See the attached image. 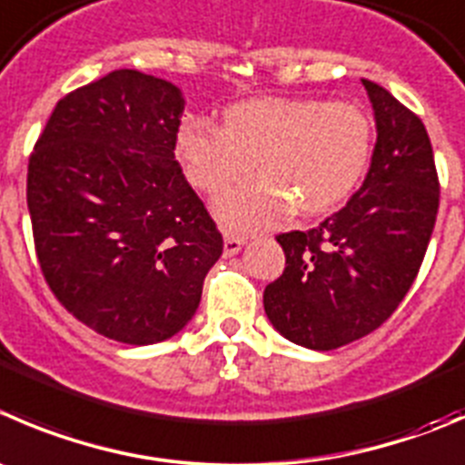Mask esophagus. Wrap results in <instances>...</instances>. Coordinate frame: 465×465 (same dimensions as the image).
<instances>
[{"mask_svg":"<svg viewBox=\"0 0 465 465\" xmlns=\"http://www.w3.org/2000/svg\"><path fill=\"white\" fill-rule=\"evenodd\" d=\"M242 247H245V238L232 236V233H227V236H224V256L238 254Z\"/></svg>","mask_w":465,"mask_h":465,"instance_id":"1","label":"esophagus"}]
</instances>
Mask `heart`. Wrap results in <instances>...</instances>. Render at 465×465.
I'll return each instance as SVG.
<instances>
[{
  "instance_id": "heart-1",
  "label": "heart",
  "mask_w": 465,
  "mask_h": 465,
  "mask_svg": "<svg viewBox=\"0 0 465 465\" xmlns=\"http://www.w3.org/2000/svg\"><path fill=\"white\" fill-rule=\"evenodd\" d=\"M177 154L200 191L215 193L256 165L261 177L215 197V215L236 232L268 227L292 209L318 215L361 182L372 124L354 104L306 97H252L224 111V127L188 118Z\"/></svg>"
}]
</instances>
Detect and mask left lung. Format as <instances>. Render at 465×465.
<instances>
[{
    "label": "left lung",
    "instance_id": "left-lung-1",
    "mask_svg": "<svg viewBox=\"0 0 465 465\" xmlns=\"http://www.w3.org/2000/svg\"><path fill=\"white\" fill-rule=\"evenodd\" d=\"M377 143L363 186L309 232L279 233L286 268L263 292L265 315L291 342L336 350L375 331L411 288L439 213L425 124L372 81Z\"/></svg>",
    "mask_w": 465,
    "mask_h": 465
}]
</instances>
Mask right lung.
<instances>
[{
    "mask_svg": "<svg viewBox=\"0 0 465 465\" xmlns=\"http://www.w3.org/2000/svg\"><path fill=\"white\" fill-rule=\"evenodd\" d=\"M182 90L115 70L65 94L29 159L26 204L56 300L102 336L152 345L195 315L223 236L177 159Z\"/></svg>",
    "mask_w": 465,
    "mask_h": 465,
    "instance_id": "add662e5",
    "label": "right lung"
}]
</instances>
